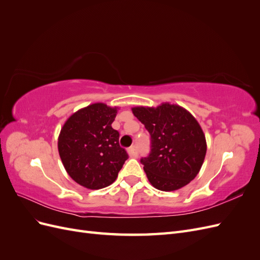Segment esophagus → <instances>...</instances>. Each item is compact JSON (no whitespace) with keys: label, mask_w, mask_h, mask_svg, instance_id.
<instances>
[{"label":"esophagus","mask_w":260,"mask_h":260,"mask_svg":"<svg viewBox=\"0 0 260 260\" xmlns=\"http://www.w3.org/2000/svg\"><path fill=\"white\" fill-rule=\"evenodd\" d=\"M128 154H129V156L130 157H133V158H136V157H138V149H137V147L133 145V146H131V147H129L128 148Z\"/></svg>","instance_id":"obj_1"}]
</instances>
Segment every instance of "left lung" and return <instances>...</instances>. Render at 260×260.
Returning a JSON list of instances; mask_svg holds the SVG:
<instances>
[{
    "label": "left lung",
    "mask_w": 260,
    "mask_h": 260,
    "mask_svg": "<svg viewBox=\"0 0 260 260\" xmlns=\"http://www.w3.org/2000/svg\"><path fill=\"white\" fill-rule=\"evenodd\" d=\"M132 113L151 136V152L141 164L151 184L160 191H175L198 176L207 151L198 120L179 105L164 103L138 106Z\"/></svg>",
    "instance_id": "obj_1"
}]
</instances>
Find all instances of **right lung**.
Segmentation results:
<instances>
[{
    "mask_svg": "<svg viewBox=\"0 0 260 260\" xmlns=\"http://www.w3.org/2000/svg\"><path fill=\"white\" fill-rule=\"evenodd\" d=\"M117 107L95 103L79 109L62 125L58 153L67 174L90 190L111 185L128 159L112 128Z\"/></svg>",
    "mask_w": 260,
    "mask_h": 260,
    "instance_id": "add662e5",
    "label": "right lung"
}]
</instances>
